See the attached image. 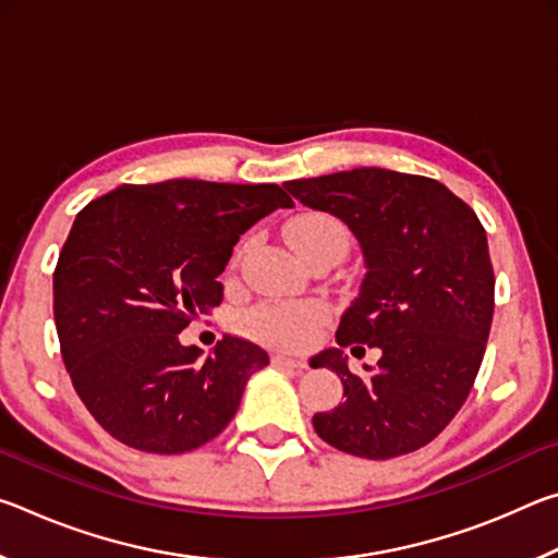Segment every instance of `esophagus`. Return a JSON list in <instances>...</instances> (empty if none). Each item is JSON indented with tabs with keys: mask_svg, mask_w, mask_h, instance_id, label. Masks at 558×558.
Instances as JSON below:
<instances>
[{
	"mask_svg": "<svg viewBox=\"0 0 558 558\" xmlns=\"http://www.w3.org/2000/svg\"><path fill=\"white\" fill-rule=\"evenodd\" d=\"M272 364L286 366V369H305V362H300V359L290 354H272Z\"/></svg>",
	"mask_w": 558,
	"mask_h": 558,
	"instance_id": "obj_1",
	"label": "esophagus"
}]
</instances>
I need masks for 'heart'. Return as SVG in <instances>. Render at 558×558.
Masks as SVG:
<instances>
[{"label":"heart","mask_w":558,"mask_h":558,"mask_svg":"<svg viewBox=\"0 0 558 558\" xmlns=\"http://www.w3.org/2000/svg\"><path fill=\"white\" fill-rule=\"evenodd\" d=\"M286 235L300 256H307L323 245L347 248V229L342 221L325 211H305L286 226ZM325 323V310L319 305H266L253 310L243 319V327L253 337L266 342L300 349L310 344L319 325Z\"/></svg>","instance_id":"b5f03b06"}]
</instances>
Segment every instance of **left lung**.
Returning <instances> with one entry per match:
<instances>
[{"mask_svg": "<svg viewBox=\"0 0 558 558\" xmlns=\"http://www.w3.org/2000/svg\"><path fill=\"white\" fill-rule=\"evenodd\" d=\"M282 186L342 219L366 268L339 319V347L310 359L344 386L342 403L313 415L317 436L369 460L428 446L465 403L493 325L495 272L483 223L446 184L381 167ZM349 343L379 345L383 359L356 377L341 352Z\"/></svg>", "mask_w": 558, "mask_h": 558, "instance_id": "obj_1", "label": "left lung"}]
</instances>
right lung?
<instances>
[{
    "instance_id": "add662e5",
    "label": "right lung",
    "mask_w": 558,
    "mask_h": 558,
    "mask_svg": "<svg viewBox=\"0 0 558 558\" xmlns=\"http://www.w3.org/2000/svg\"><path fill=\"white\" fill-rule=\"evenodd\" d=\"M288 206L278 184L167 179L122 184L75 216L53 272L56 332L75 393L112 438L177 456L229 426L266 349L226 335L199 359L179 332L221 305L241 235Z\"/></svg>"
}]
</instances>
